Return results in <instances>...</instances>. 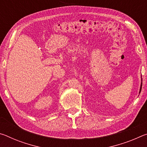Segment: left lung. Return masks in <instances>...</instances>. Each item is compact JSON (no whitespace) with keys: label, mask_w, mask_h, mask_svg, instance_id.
<instances>
[{"label":"left lung","mask_w":147,"mask_h":147,"mask_svg":"<svg viewBox=\"0 0 147 147\" xmlns=\"http://www.w3.org/2000/svg\"><path fill=\"white\" fill-rule=\"evenodd\" d=\"M141 88H142V82H141V87H140V91H139V93H141Z\"/></svg>","instance_id":"1"}]
</instances>
